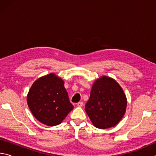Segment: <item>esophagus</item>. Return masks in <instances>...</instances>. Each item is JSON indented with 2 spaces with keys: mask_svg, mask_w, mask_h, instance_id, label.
<instances>
[{
  "mask_svg": "<svg viewBox=\"0 0 156 156\" xmlns=\"http://www.w3.org/2000/svg\"><path fill=\"white\" fill-rule=\"evenodd\" d=\"M78 107H83V102H79L77 103Z\"/></svg>",
  "mask_w": 156,
  "mask_h": 156,
  "instance_id": "obj_1",
  "label": "esophagus"
}]
</instances>
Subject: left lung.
I'll return each instance as SVG.
<instances>
[{
    "label": "left lung",
    "instance_id": "8db88e82",
    "mask_svg": "<svg viewBox=\"0 0 156 156\" xmlns=\"http://www.w3.org/2000/svg\"><path fill=\"white\" fill-rule=\"evenodd\" d=\"M126 98L117 82L107 76L94 83L85 112L93 125L99 129L114 126L125 115Z\"/></svg>",
    "mask_w": 156,
    "mask_h": 156
}]
</instances>
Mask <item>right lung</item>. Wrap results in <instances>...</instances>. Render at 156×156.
I'll return each instance as SVG.
<instances>
[{
    "instance_id": "1",
    "label": "right lung",
    "mask_w": 156,
    "mask_h": 156,
    "mask_svg": "<svg viewBox=\"0 0 156 156\" xmlns=\"http://www.w3.org/2000/svg\"><path fill=\"white\" fill-rule=\"evenodd\" d=\"M27 100L34 117L47 126L59 125L73 109L64 82L54 73L44 76L34 82Z\"/></svg>"
}]
</instances>
